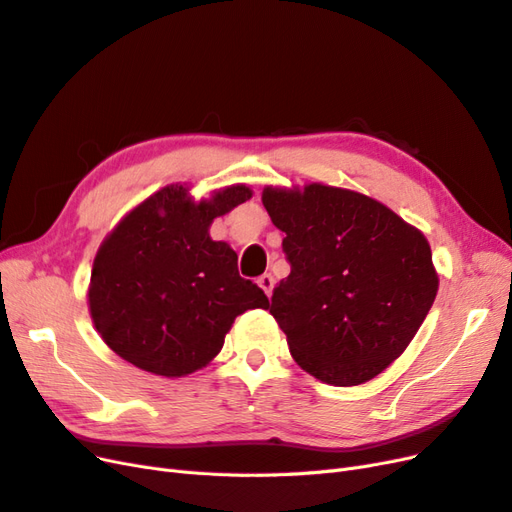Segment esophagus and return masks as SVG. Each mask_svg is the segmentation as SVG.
<instances>
[{
    "instance_id": "esophagus-1",
    "label": "esophagus",
    "mask_w": 512,
    "mask_h": 512,
    "mask_svg": "<svg viewBox=\"0 0 512 512\" xmlns=\"http://www.w3.org/2000/svg\"><path fill=\"white\" fill-rule=\"evenodd\" d=\"M258 286L265 290V294L267 297H271V292H273V286H275V280H273V275H269V273H265V275H260L258 277Z\"/></svg>"
}]
</instances>
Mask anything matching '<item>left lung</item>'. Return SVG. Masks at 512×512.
Listing matches in <instances>:
<instances>
[{
  "mask_svg": "<svg viewBox=\"0 0 512 512\" xmlns=\"http://www.w3.org/2000/svg\"><path fill=\"white\" fill-rule=\"evenodd\" d=\"M262 205L286 235L290 275L273 288L269 312L292 359L335 386L376 378L436 299L423 232L374 198L322 183L265 188Z\"/></svg>",
  "mask_w": 512,
  "mask_h": 512,
  "instance_id": "8db88e82",
  "label": "left lung"
}]
</instances>
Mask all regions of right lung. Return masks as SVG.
<instances>
[{
	"label": "right lung",
	"instance_id": "obj_1",
	"mask_svg": "<svg viewBox=\"0 0 512 512\" xmlns=\"http://www.w3.org/2000/svg\"><path fill=\"white\" fill-rule=\"evenodd\" d=\"M252 198L230 185L194 200L183 185L149 196L104 239L91 269L89 312L106 346L156 376L181 378L224 346L235 318L269 307L237 271V254L209 226Z\"/></svg>",
	"mask_w": 512,
	"mask_h": 512
}]
</instances>
